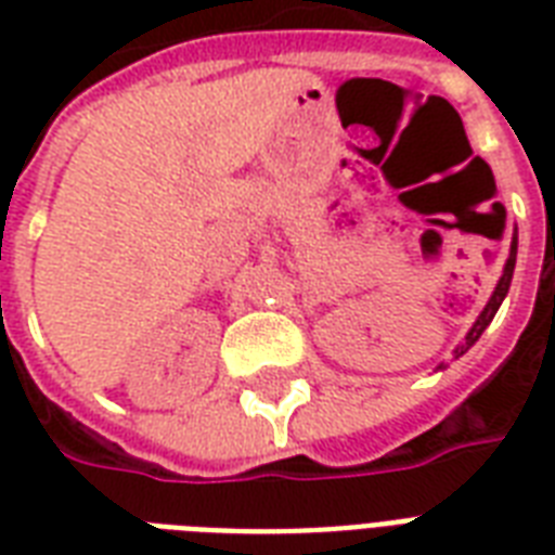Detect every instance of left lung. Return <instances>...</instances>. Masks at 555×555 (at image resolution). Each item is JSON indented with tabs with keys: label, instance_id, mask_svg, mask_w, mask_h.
Wrapping results in <instances>:
<instances>
[{
	"label": "left lung",
	"instance_id": "left-lung-1",
	"mask_svg": "<svg viewBox=\"0 0 555 555\" xmlns=\"http://www.w3.org/2000/svg\"><path fill=\"white\" fill-rule=\"evenodd\" d=\"M516 250H518V235H513V244H509V259H507V264H504V276L499 279V287H495V294H492V299L487 302L483 313L478 317V322L473 325V331L466 334V343L461 346V351H457V354H464L466 348L478 343V337L483 334V328L490 325L492 317H495V311H499V305L504 302V296H507V291H509V282H513V270H516Z\"/></svg>",
	"mask_w": 555,
	"mask_h": 555
}]
</instances>
